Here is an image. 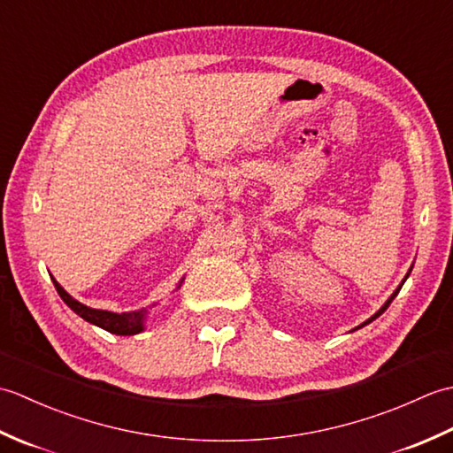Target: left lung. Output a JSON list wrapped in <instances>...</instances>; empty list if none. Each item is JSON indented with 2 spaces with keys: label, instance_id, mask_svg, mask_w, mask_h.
Here are the masks:
<instances>
[{
  "label": "left lung",
  "instance_id": "8db88e82",
  "mask_svg": "<svg viewBox=\"0 0 453 453\" xmlns=\"http://www.w3.org/2000/svg\"><path fill=\"white\" fill-rule=\"evenodd\" d=\"M411 271H412V266H411V268H409V273H407V276H405V278H403V282H401V284H399V286H397V290H395V292H393V294H391V296H389V297H388V302H386V303H383V305H381V307H380V310H378V311H375V313H373V315H372V317H370V319H368V321H364V323H362V325H360V326H356V329H362V326H364V325H368V323H372V321H373V319H378V317H380V315H381V313H383V311H386V310H388V307H389V303H391V302H393V300H395V296H397V294H399V290H401V288H403V284H405V280H407V278H409V274H411Z\"/></svg>",
  "mask_w": 453,
  "mask_h": 453
}]
</instances>
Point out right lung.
Wrapping results in <instances>:
<instances>
[{
    "label": "right lung",
    "instance_id": "obj_1",
    "mask_svg": "<svg viewBox=\"0 0 453 453\" xmlns=\"http://www.w3.org/2000/svg\"><path fill=\"white\" fill-rule=\"evenodd\" d=\"M182 280L185 278H180V282L177 286V290L180 288ZM52 282L56 286L58 294H60V297L64 300V303L70 307L72 311L78 313L81 319H85L91 325H97L101 326V329L109 331L112 334H122V336H130V334H138L142 333L143 329H146V319H148V311L151 310V307H143V310H136V311H124V313H114V311H107V310H93V307L85 305L81 302L75 300V297H72L70 294H67L64 288L56 282V278H52Z\"/></svg>",
    "mask_w": 453,
    "mask_h": 453
}]
</instances>
